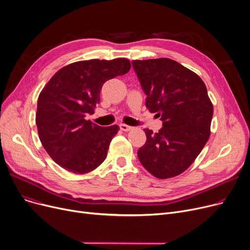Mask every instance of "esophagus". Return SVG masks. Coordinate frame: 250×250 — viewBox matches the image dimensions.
<instances>
[{"instance_id":"esophagus-1","label":"esophagus","mask_w":250,"mask_h":250,"mask_svg":"<svg viewBox=\"0 0 250 250\" xmlns=\"http://www.w3.org/2000/svg\"><path fill=\"white\" fill-rule=\"evenodd\" d=\"M120 127H121L122 130H124V132H128V130H130V129L133 128L132 126H129V125H125V124H121V125H120Z\"/></svg>"}]
</instances>
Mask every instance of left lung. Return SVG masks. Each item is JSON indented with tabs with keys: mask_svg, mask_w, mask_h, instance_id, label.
Listing matches in <instances>:
<instances>
[{
	"mask_svg": "<svg viewBox=\"0 0 250 250\" xmlns=\"http://www.w3.org/2000/svg\"><path fill=\"white\" fill-rule=\"evenodd\" d=\"M147 95L146 107L163 122L158 133L145 128L146 144L139 160L157 178L181 174L199 156L211 135L213 104L202 79L166 59L133 61Z\"/></svg>",
	"mask_w": 250,
	"mask_h": 250,
	"instance_id": "left-lung-1",
	"label": "left lung"
}]
</instances>
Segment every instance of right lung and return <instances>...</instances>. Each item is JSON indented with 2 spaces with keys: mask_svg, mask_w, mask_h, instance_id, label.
Returning a JSON list of instances; mask_svg holds the SVG:
<instances>
[{
  "mask_svg": "<svg viewBox=\"0 0 250 250\" xmlns=\"http://www.w3.org/2000/svg\"><path fill=\"white\" fill-rule=\"evenodd\" d=\"M129 69V61L123 58L80 61L59 70L44 86L35 122L43 148L61 167L85 174L106 158L120 126H99L85 116L94 113L102 85Z\"/></svg>",
  "mask_w": 250,
  "mask_h": 250,
  "instance_id": "1",
  "label": "right lung"
}]
</instances>
